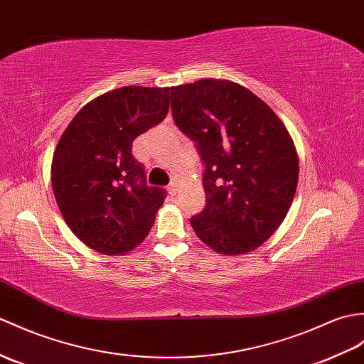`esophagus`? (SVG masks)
I'll list each match as a JSON object with an SVG mask.
<instances>
[{
	"mask_svg": "<svg viewBox=\"0 0 364 364\" xmlns=\"http://www.w3.org/2000/svg\"><path fill=\"white\" fill-rule=\"evenodd\" d=\"M167 191H168V193H171L172 197H175L176 193H178V184H176V183H172V184L168 186V188H167Z\"/></svg>",
	"mask_w": 364,
	"mask_h": 364,
	"instance_id": "34e87169",
	"label": "esophagus"
}]
</instances>
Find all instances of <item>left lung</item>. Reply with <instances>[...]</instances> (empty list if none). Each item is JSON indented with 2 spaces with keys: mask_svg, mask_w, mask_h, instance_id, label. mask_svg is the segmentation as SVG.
I'll use <instances>...</instances> for the list:
<instances>
[{
  "mask_svg": "<svg viewBox=\"0 0 364 364\" xmlns=\"http://www.w3.org/2000/svg\"><path fill=\"white\" fill-rule=\"evenodd\" d=\"M176 127L205 163L206 206L191 225L208 247L245 255L273 235L296 192L299 159L289 130L239 83L203 79L171 88Z\"/></svg>",
  "mask_w": 364,
  "mask_h": 364,
  "instance_id": "left-lung-1",
  "label": "left lung"
}]
</instances>
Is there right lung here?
I'll return each instance as SVG.
<instances>
[{"instance_id": "1", "label": "right lung", "mask_w": 364, "mask_h": 364, "mask_svg": "<svg viewBox=\"0 0 364 364\" xmlns=\"http://www.w3.org/2000/svg\"><path fill=\"white\" fill-rule=\"evenodd\" d=\"M168 90L122 87L92 99L60 136L50 164L58 209L97 252L125 255L147 237L166 191L146 184L132 144L161 122Z\"/></svg>"}]
</instances>
